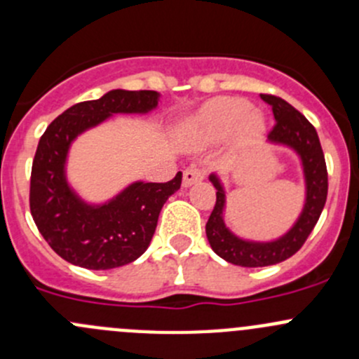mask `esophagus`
I'll return each instance as SVG.
<instances>
[{"instance_id":"1","label":"esophagus","mask_w":359,"mask_h":359,"mask_svg":"<svg viewBox=\"0 0 359 359\" xmlns=\"http://www.w3.org/2000/svg\"><path fill=\"white\" fill-rule=\"evenodd\" d=\"M203 179H205V170L200 168V166H189V168L184 172L182 186L189 187V186H193V184L201 182Z\"/></svg>"}]
</instances>
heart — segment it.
I'll use <instances>...</instances> for the list:
<instances>
[{"instance_id":"obj_1","label":"heart","mask_w":359,"mask_h":359,"mask_svg":"<svg viewBox=\"0 0 359 359\" xmlns=\"http://www.w3.org/2000/svg\"><path fill=\"white\" fill-rule=\"evenodd\" d=\"M189 126L203 139H220L233 130L236 144L247 146L262 137L266 118L241 97H217L203 104Z\"/></svg>"}]
</instances>
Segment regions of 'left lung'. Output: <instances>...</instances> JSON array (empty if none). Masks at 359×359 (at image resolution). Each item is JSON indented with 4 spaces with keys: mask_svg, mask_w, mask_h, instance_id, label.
<instances>
[{
    "mask_svg": "<svg viewBox=\"0 0 359 359\" xmlns=\"http://www.w3.org/2000/svg\"><path fill=\"white\" fill-rule=\"evenodd\" d=\"M260 99L273 107L276 125L271 130L267 142L292 149L300 159L306 184V200L300 215L283 236L271 241H253L240 238L227 227L226 189L217 173H210V182L217 189V201L206 222V238L213 252L227 262L241 267H264L290 259L306 243L316 226L328 193V175L320 139L306 116L300 114L287 100L262 93Z\"/></svg>",
    "mask_w": 359,
    "mask_h": 359,
    "instance_id": "left-lung-1",
    "label": "left lung"
}]
</instances>
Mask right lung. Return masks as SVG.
I'll list each match as a JSON object with an SVG mask.
<instances>
[{
    "instance_id": "right-lung-1",
    "label": "right lung",
    "mask_w": 359,
    "mask_h": 359,
    "mask_svg": "<svg viewBox=\"0 0 359 359\" xmlns=\"http://www.w3.org/2000/svg\"><path fill=\"white\" fill-rule=\"evenodd\" d=\"M159 102L153 90H111L74 104L41 135L31 170L29 205L38 231L57 255L85 269H114L149 247L163 205L180 189L182 172L168 182L128 184L104 203H88L71 187L66 165L71 144L114 114H147Z\"/></svg>"
}]
</instances>
